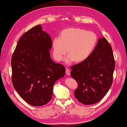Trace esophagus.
Listing matches in <instances>:
<instances>
[{
  "label": "esophagus",
  "instance_id": "obj_1",
  "mask_svg": "<svg viewBox=\"0 0 127 127\" xmlns=\"http://www.w3.org/2000/svg\"><path fill=\"white\" fill-rule=\"evenodd\" d=\"M66 74L68 76H69L70 75V70L69 69H68L67 68L66 69Z\"/></svg>",
  "mask_w": 127,
  "mask_h": 127
}]
</instances>
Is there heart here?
Segmentation results:
<instances>
[{"label":"heart","mask_w":127,"mask_h":127,"mask_svg":"<svg viewBox=\"0 0 127 127\" xmlns=\"http://www.w3.org/2000/svg\"><path fill=\"white\" fill-rule=\"evenodd\" d=\"M97 42L96 34L80 28H68L61 32L59 37L52 40L53 56L60 61L67 52L66 63L82 62L87 59L94 50Z\"/></svg>","instance_id":"1"}]
</instances>
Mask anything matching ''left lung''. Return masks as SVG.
<instances>
[{
    "mask_svg": "<svg viewBox=\"0 0 127 127\" xmlns=\"http://www.w3.org/2000/svg\"><path fill=\"white\" fill-rule=\"evenodd\" d=\"M70 68V75L78 84L74 92L77 100L85 105L98 102L113 82L115 60L110 44L105 37L99 39L89 57Z\"/></svg>",
    "mask_w": 127,
    "mask_h": 127,
    "instance_id": "8db88e82",
    "label": "left lung"
}]
</instances>
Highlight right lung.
I'll use <instances>...</instances> for the list:
<instances>
[{
    "label": "right lung",
    "mask_w": 127,
    "mask_h": 127,
    "mask_svg": "<svg viewBox=\"0 0 127 127\" xmlns=\"http://www.w3.org/2000/svg\"><path fill=\"white\" fill-rule=\"evenodd\" d=\"M52 45L50 36L38 25L21 36L11 57L13 86L33 106L43 105L50 101L53 85L65 74L64 65L51 59Z\"/></svg>",
    "instance_id": "obj_1"
}]
</instances>
